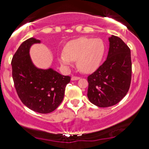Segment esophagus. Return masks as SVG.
Here are the masks:
<instances>
[{"mask_svg":"<svg viewBox=\"0 0 149 149\" xmlns=\"http://www.w3.org/2000/svg\"><path fill=\"white\" fill-rule=\"evenodd\" d=\"M79 79H80V77H79V76H72L71 80L72 81H76V80H79Z\"/></svg>","mask_w":149,"mask_h":149,"instance_id":"esophagus-1","label":"esophagus"}]
</instances>
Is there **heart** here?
I'll use <instances>...</instances> for the list:
<instances>
[{
	"instance_id": "1",
	"label": "heart",
	"mask_w": 149,
	"mask_h": 149,
	"mask_svg": "<svg viewBox=\"0 0 149 149\" xmlns=\"http://www.w3.org/2000/svg\"><path fill=\"white\" fill-rule=\"evenodd\" d=\"M104 52L105 46L101 39L80 37L66 45L58 60L65 66L70 65L73 61H77V67L81 71L91 73L100 65Z\"/></svg>"
}]
</instances>
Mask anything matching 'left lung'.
Here are the masks:
<instances>
[{
  "instance_id": "1",
  "label": "left lung",
  "mask_w": 149,
  "mask_h": 149,
  "mask_svg": "<svg viewBox=\"0 0 149 149\" xmlns=\"http://www.w3.org/2000/svg\"><path fill=\"white\" fill-rule=\"evenodd\" d=\"M107 60L88 76L87 97L100 107L113 106L127 94L132 75L130 49L120 37L109 38Z\"/></svg>"
}]
</instances>
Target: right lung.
I'll use <instances>...</instances> for the list:
<instances>
[{
    "label": "right lung",
    "mask_w": 149,
    "mask_h": 149,
    "mask_svg": "<svg viewBox=\"0 0 149 149\" xmlns=\"http://www.w3.org/2000/svg\"><path fill=\"white\" fill-rule=\"evenodd\" d=\"M40 40L29 38L24 42L11 61L15 88L22 103L34 112L47 114L62 102L65 86L70 77L63 76L52 68H37L31 62L29 49Z\"/></svg>",
    "instance_id": "add662e5"
}]
</instances>
